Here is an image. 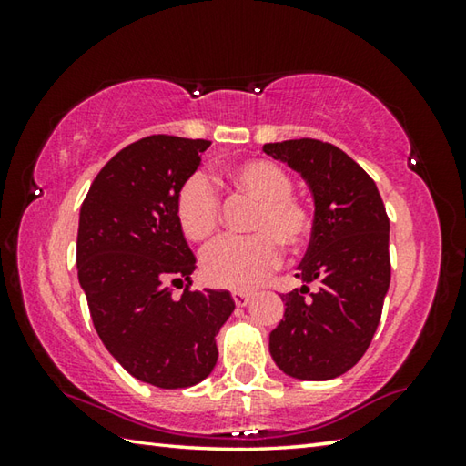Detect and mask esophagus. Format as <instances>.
I'll list each match as a JSON object with an SVG mask.
<instances>
[{
    "instance_id": "1",
    "label": "esophagus",
    "mask_w": 466,
    "mask_h": 466,
    "mask_svg": "<svg viewBox=\"0 0 466 466\" xmlns=\"http://www.w3.org/2000/svg\"><path fill=\"white\" fill-rule=\"evenodd\" d=\"M252 294H248V291H232V299L236 306H247L250 302Z\"/></svg>"
}]
</instances>
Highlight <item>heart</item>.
I'll return each instance as SVG.
<instances>
[{"instance_id": "obj_1", "label": "heart", "mask_w": 466, "mask_h": 466, "mask_svg": "<svg viewBox=\"0 0 466 466\" xmlns=\"http://www.w3.org/2000/svg\"><path fill=\"white\" fill-rule=\"evenodd\" d=\"M232 191L257 201L248 230L252 236H226L203 252L205 279L219 288L248 289L263 281L281 261V243L298 252L310 240L314 218L294 193V178L278 162L252 157L226 172ZM177 219L188 240L203 242L219 228L222 203L208 177H188L177 193Z\"/></svg>"}]
</instances>
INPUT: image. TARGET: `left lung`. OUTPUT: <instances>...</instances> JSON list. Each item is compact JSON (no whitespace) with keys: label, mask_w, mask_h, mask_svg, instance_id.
Here are the masks:
<instances>
[{"label":"left lung","mask_w":466,"mask_h":466,"mask_svg":"<svg viewBox=\"0 0 466 466\" xmlns=\"http://www.w3.org/2000/svg\"><path fill=\"white\" fill-rule=\"evenodd\" d=\"M263 152L298 170L314 195L310 244L296 273L304 286L281 296L286 314L271 330V358L288 376L330 380L358 364L380 322L389 216L372 177L337 146L302 137Z\"/></svg>","instance_id":"1"}]
</instances>
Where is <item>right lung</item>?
I'll use <instances>...</instances> for the list:
<instances>
[{
    "label": "right lung",
    "mask_w": 466,
    "mask_h": 466,
    "mask_svg": "<svg viewBox=\"0 0 466 466\" xmlns=\"http://www.w3.org/2000/svg\"><path fill=\"white\" fill-rule=\"evenodd\" d=\"M208 139L149 136L105 164L80 209L77 278L106 350L137 380L187 389L218 361L216 335L234 310L226 289L191 291L195 257L177 193ZM175 285L186 286L180 299Z\"/></svg>",
    "instance_id": "add662e5"
}]
</instances>
